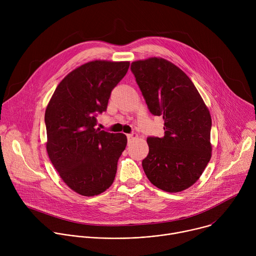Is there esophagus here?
I'll use <instances>...</instances> for the list:
<instances>
[{
    "instance_id": "34e87169",
    "label": "esophagus",
    "mask_w": 256,
    "mask_h": 256,
    "mask_svg": "<svg viewBox=\"0 0 256 256\" xmlns=\"http://www.w3.org/2000/svg\"><path fill=\"white\" fill-rule=\"evenodd\" d=\"M126 136H128V140H132L134 138H136V134H128Z\"/></svg>"
}]
</instances>
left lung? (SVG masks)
I'll return each instance as SVG.
<instances>
[{
    "instance_id": "1",
    "label": "left lung",
    "mask_w": 256,
    "mask_h": 256,
    "mask_svg": "<svg viewBox=\"0 0 256 256\" xmlns=\"http://www.w3.org/2000/svg\"><path fill=\"white\" fill-rule=\"evenodd\" d=\"M130 70L151 114L164 120V136L147 138L144 171L164 192L184 190L198 180L212 157L208 108L190 77L165 58L136 60Z\"/></svg>"
}]
</instances>
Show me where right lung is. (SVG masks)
<instances>
[{
    "label": "right lung",
    "mask_w": 256,
    "mask_h": 256,
    "mask_svg": "<svg viewBox=\"0 0 256 256\" xmlns=\"http://www.w3.org/2000/svg\"><path fill=\"white\" fill-rule=\"evenodd\" d=\"M130 62H88L60 81L46 106L48 155L64 184L81 196H98L114 184L128 138L95 128L96 114L106 110Z\"/></svg>",
    "instance_id": "right-lung-1"
}]
</instances>
